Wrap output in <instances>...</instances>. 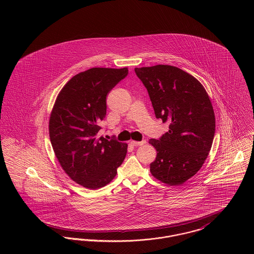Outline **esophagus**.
<instances>
[{
    "label": "esophagus",
    "instance_id": "esophagus-1",
    "mask_svg": "<svg viewBox=\"0 0 254 254\" xmlns=\"http://www.w3.org/2000/svg\"><path fill=\"white\" fill-rule=\"evenodd\" d=\"M130 144L132 145H144L146 144V142H145V140L144 141H142V142H137V141H131L130 142Z\"/></svg>",
    "mask_w": 254,
    "mask_h": 254
}]
</instances>
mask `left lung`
<instances>
[{
	"label": "left lung",
	"mask_w": 254,
	"mask_h": 254,
	"mask_svg": "<svg viewBox=\"0 0 254 254\" xmlns=\"http://www.w3.org/2000/svg\"><path fill=\"white\" fill-rule=\"evenodd\" d=\"M145 85L155 117L169 124L158 140L150 163L151 175L169 186H179L197 173L210 151L215 115L209 97L193 76L172 65L135 68Z\"/></svg>",
	"instance_id": "1"
}]
</instances>
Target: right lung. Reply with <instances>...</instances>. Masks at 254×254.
Segmentation results:
<instances>
[{
  "label": "right lung",
  "instance_id": "1",
  "mask_svg": "<svg viewBox=\"0 0 254 254\" xmlns=\"http://www.w3.org/2000/svg\"><path fill=\"white\" fill-rule=\"evenodd\" d=\"M128 68L94 67L78 73L60 92L49 121L50 139L64 172L84 188L107 186L122 164L127 144L98 137L107 96Z\"/></svg>",
  "mask_w": 254,
  "mask_h": 254
}]
</instances>
